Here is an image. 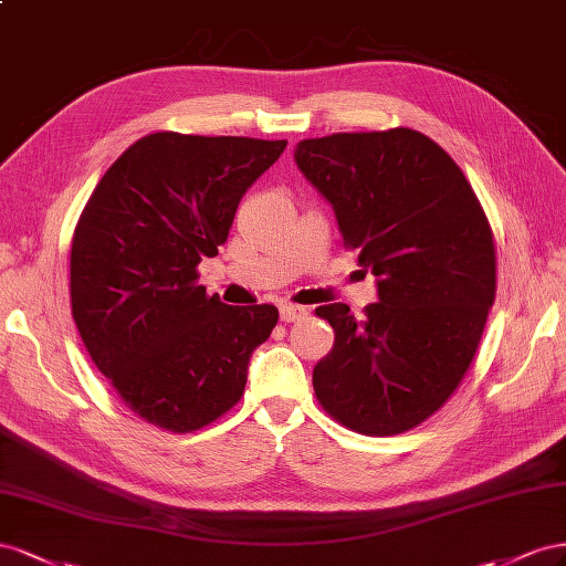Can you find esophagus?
<instances>
[{"mask_svg": "<svg viewBox=\"0 0 566 566\" xmlns=\"http://www.w3.org/2000/svg\"><path fill=\"white\" fill-rule=\"evenodd\" d=\"M308 315H311V308H305V305H296V303H284L280 308L282 322H298Z\"/></svg>", "mask_w": 566, "mask_h": 566, "instance_id": "obj_1", "label": "esophagus"}]
</instances>
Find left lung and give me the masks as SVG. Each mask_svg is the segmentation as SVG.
Segmentation results:
<instances>
[{"mask_svg":"<svg viewBox=\"0 0 566 566\" xmlns=\"http://www.w3.org/2000/svg\"><path fill=\"white\" fill-rule=\"evenodd\" d=\"M294 158L379 292L363 319L346 303L315 311L334 329L313 369L315 396L358 433L408 431L474 360L495 301L489 218L455 160L410 127L303 139Z\"/></svg>","mask_w":566,"mask_h":566,"instance_id":"8db88e82","label":"left lung"}]
</instances>
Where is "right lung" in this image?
<instances>
[{
  "label": "right lung",
  "instance_id": "add662e5",
  "mask_svg": "<svg viewBox=\"0 0 566 566\" xmlns=\"http://www.w3.org/2000/svg\"><path fill=\"white\" fill-rule=\"evenodd\" d=\"M284 139L154 133L92 191L71 244V311L96 369L144 422L197 431L232 410L274 305H224L197 265Z\"/></svg>",
  "mask_w": 566,
  "mask_h": 566
}]
</instances>
